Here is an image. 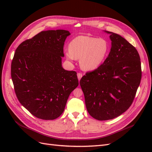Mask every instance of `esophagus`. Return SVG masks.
I'll list each match as a JSON object with an SVG mask.
<instances>
[{
    "instance_id": "1",
    "label": "esophagus",
    "mask_w": 152,
    "mask_h": 152,
    "mask_svg": "<svg viewBox=\"0 0 152 152\" xmlns=\"http://www.w3.org/2000/svg\"><path fill=\"white\" fill-rule=\"evenodd\" d=\"M82 77V73H77V77H78V79H79V80H80Z\"/></svg>"
}]
</instances>
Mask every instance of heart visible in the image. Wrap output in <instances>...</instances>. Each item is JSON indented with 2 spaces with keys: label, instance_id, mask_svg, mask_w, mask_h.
I'll list each match as a JSON object with an SVG mask.
<instances>
[{
  "label": "heart",
  "instance_id": "1",
  "mask_svg": "<svg viewBox=\"0 0 152 152\" xmlns=\"http://www.w3.org/2000/svg\"><path fill=\"white\" fill-rule=\"evenodd\" d=\"M109 44L103 38L80 35L69 44V50L65 54L69 60L80 59V65L84 70L91 71L98 68L107 58Z\"/></svg>",
  "mask_w": 152,
  "mask_h": 152
}]
</instances>
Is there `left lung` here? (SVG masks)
<instances>
[{
  "instance_id": "8db88e82",
  "label": "left lung",
  "mask_w": 152,
  "mask_h": 152,
  "mask_svg": "<svg viewBox=\"0 0 152 152\" xmlns=\"http://www.w3.org/2000/svg\"><path fill=\"white\" fill-rule=\"evenodd\" d=\"M105 31L112 40L108 57L80 80L87 112L98 121L110 120L125 112L133 102L141 79L136 49L121 35Z\"/></svg>"
}]
</instances>
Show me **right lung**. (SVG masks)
I'll list each match as a JSON object with an SVG mask.
<instances>
[{"label":"right lung","mask_w":152,"mask_h":152,"mask_svg":"<svg viewBox=\"0 0 152 152\" xmlns=\"http://www.w3.org/2000/svg\"><path fill=\"white\" fill-rule=\"evenodd\" d=\"M70 32L42 31L21 43L11 63V78L20 103L34 116L54 120L63 112L79 85L77 73L64 70L63 46Z\"/></svg>","instance_id":"add662e5"}]
</instances>
